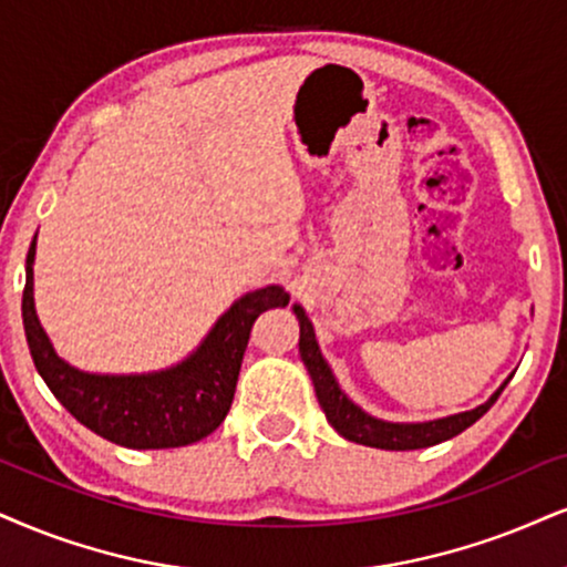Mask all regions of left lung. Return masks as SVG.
<instances>
[{
	"label": "left lung",
	"instance_id": "8db88e82",
	"mask_svg": "<svg viewBox=\"0 0 567 567\" xmlns=\"http://www.w3.org/2000/svg\"><path fill=\"white\" fill-rule=\"evenodd\" d=\"M295 312L299 318V354H302V362L310 373L312 386H316V396L323 408L328 423L337 429L341 436L349 439V442H358L365 446H375V450H394V452H408V450H423V446H433L439 442H446V439L457 436L465 429H471L473 423L478 421L484 412L497 402L502 394V386L492 400L481 404L476 410L460 412V415L442 417V421L431 423H386L375 421L368 412H362L358 404H352L344 396V391L339 389V383L333 381L331 368L326 365V360L320 358V349L316 341V333H312L310 320H307L302 307L295 305Z\"/></svg>",
	"mask_w": 567,
	"mask_h": 567
}]
</instances>
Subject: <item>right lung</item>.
<instances>
[{
    "mask_svg": "<svg viewBox=\"0 0 567 567\" xmlns=\"http://www.w3.org/2000/svg\"><path fill=\"white\" fill-rule=\"evenodd\" d=\"M33 255L37 239L25 257L23 289V326L33 365L75 421L131 450L186 446L218 429L234 402L251 326L270 307L289 305L281 286L251 291L181 365L150 375H89L62 362L41 331L33 310Z\"/></svg>",
    "mask_w": 567,
    "mask_h": 567,
    "instance_id": "1",
    "label": "right lung"
}]
</instances>
